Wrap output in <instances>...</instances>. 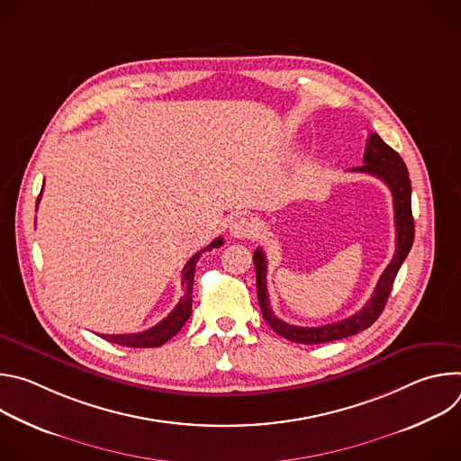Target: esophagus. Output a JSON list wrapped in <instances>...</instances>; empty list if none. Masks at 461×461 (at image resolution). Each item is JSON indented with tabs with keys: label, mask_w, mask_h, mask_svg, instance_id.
<instances>
[{
	"label": "esophagus",
	"mask_w": 461,
	"mask_h": 461,
	"mask_svg": "<svg viewBox=\"0 0 461 461\" xmlns=\"http://www.w3.org/2000/svg\"><path fill=\"white\" fill-rule=\"evenodd\" d=\"M257 231H258L257 224L248 217H237L230 224V233L235 239H253L257 235Z\"/></svg>",
	"instance_id": "obj_1"
}]
</instances>
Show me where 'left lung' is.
Listing matches in <instances>:
<instances>
[{"label": "left lung", "mask_w": 461, "mask_h": 461, "mask_svg": "<svg viewBox=\"0 0 461 461\" xmlns=\"http://www.w3.org/2000/svg\"><path fill=\"white\" fill-rule=\"evenodd\" d=\"M365 166L352 167L350 171L368 173L383 180L388 189L392 191L393 199V221H396V253H393L390 265L381 274L377 286L368 299V303L356 312L354 315L332 322V324H322V326H295L281 321L268 299V288H267V257L265 251L260 248L253 253V265L257 274V299L260 304V312L265 321L274 328V330L283 336L288 341L301 343V345H321V343H330L338 339H345L348 336H354L365 328H368L383 312L386 299L390 295L393 279H396L403 260L407 258L412 242H414V219H412V206H411V178L407 166L403 158L393 151L388 144L381 140L377 133H372L366 140L365 148Z\"/></svg>", "instance_id": "obj_1"}]
</instances>
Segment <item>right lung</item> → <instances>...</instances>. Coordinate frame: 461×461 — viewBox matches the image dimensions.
Masks as SVG:
<instances>
[{
    "instance_id": "obj_1",
    "label": "right lung",
    "mask_w": 461,
    "mask_h": 461,
    "mask_svg": "<svg viewBox=\"0 0 461 461\" xmlns=\"http://www.w3.org/2000/svg\"><path fill=\"white\" fill-rule=\"evenodd\" d=\"M41 196V193H40ZM40 196H38V203H40ZM36 203V208H38ZM222 237L215 239L212 244H208V248L201 249L199 253H194L182 270V286H184V295L180 297L178 304L173 308V312L162 319L158 324H155L149 330L139 332V334H122V336H102L105 341L122 345V347H131V348H157L162 347L166 341H169L175 334H178L180 328L185 324V321L191 315V294H193V277H194V267H196V260L203 255V251L212 249V248H221L222 246Z\"/></svg>"
}]
</instances>
